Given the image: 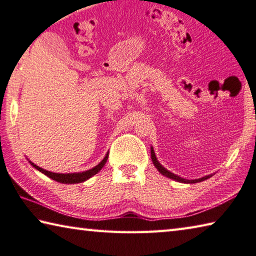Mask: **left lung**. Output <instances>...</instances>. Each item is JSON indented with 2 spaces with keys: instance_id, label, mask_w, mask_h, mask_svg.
Masks as SVG:
<instances>
[{
  "instance_id": "8db88e82",
  "label": "left lung",
  "mask_w": 256,
  "mask_h": 256,
  "mask_svg": "<svg viewBox=\"0 0 256 256\" xmlns=\"http://www.w3.org/2000/svg\"><path fill=\"white\" fill-rule=\"evenodd\" d=\"M151 159H152V162L156 166V168H157L158 172H160V174L168 177V178H172V180H175L177 182H180V183H188V184H194V183H198V182H202V180H206L208 178H210V175L209 176H204L202 177V178H198V180H185V178H182V177L177 176L175 174H172V172L167 170L166 168L162 166V164H160L158 160H157V157H156L154 154V148H151Z\"/></svg>"
}]
</instances>
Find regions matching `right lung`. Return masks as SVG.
<instances>
[{"mask_svg":"<svg viewBox=\"0 0 256 256\" xmlns=\"http://www.w3.org/2000/svg\"><path fill=\"white\" fill-rule=\"evenodd\" d=\"M107 159H108V152L105 156V158H104L102 162L97 164V166H94V168H92V170L82 172H68V174H58V172H48L46 170H42V168H40V166H37V164H34L32 162H29L32 164V166L36 168L37 170H40V172H42V174L48 176L50 178L58 182V183L76 184V183H82V182L89 180L90 177H92L94 175H96L98 172H100L102 168L105 166Z\"/></svg>","mask_w":256,"mask_h":256,"instance_id":"obj_1","label":"right lung"}]
</instances>
